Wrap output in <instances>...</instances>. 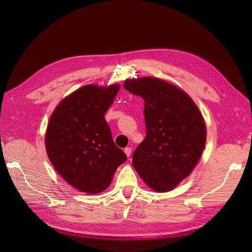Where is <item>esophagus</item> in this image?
I'll list each match as a JSON object with an SVG mask.
<instances>
[{"instance_id":"esophagus-1","label":"esophagus","mask_w":252,"mask_h":252,"mask_svg":"<svg viewBox=\"0 0 252 252\" xmlns=\"http://www.w3.org/2000/svg\"><path fill=\"white\" fill-rule=\"evenodd\" d=\"M124 151H125V154H126V156L129 158L131 156V148L130 147H126L125 149H124Z\"/></svg>"}]
</instances>
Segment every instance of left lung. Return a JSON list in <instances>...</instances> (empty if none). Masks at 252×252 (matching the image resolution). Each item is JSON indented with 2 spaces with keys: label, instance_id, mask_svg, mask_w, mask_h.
Returning a JSON list of instances; mask_svg holds the SVG:
<instances>
[{
  "label": "left lung",
  "instance_id": "1",
  "mask_svg": "<svg viewBox=\"0 0 252 252\" xmlns=\"http://www.w3.org/2000/svg\"><path fill=\"white\" fill-rule=\"evenodd\" d=\"M124 88L145 101L146 138L134 150L132 165L151 189L169 191L200 159L206 143L204 119L187 94L165 81L128 80Z\"/></svg>",
  "mask_w": 252,
  "mask_h": 252
}]
</instances>
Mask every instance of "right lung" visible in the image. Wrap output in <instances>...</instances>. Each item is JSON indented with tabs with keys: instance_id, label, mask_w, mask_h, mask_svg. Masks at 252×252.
I'll use <instances>...</instances> for the list:
<instances>
[{
	"instance_id": "right-lung-1",
	"label": "right lung",
	"mask_w": 252,
	"mask_h": 252,
	"mask_svg": "<svg viewBox=\"0 0 252 252\" xmlns=\"http://www.w3.org/2000/svg\"><path fill=\"white\" fill-rule=\"evenodd\" d=\"M119 85H87L59 104L46 131V151L58 173L80 191L105 190L127 157L116 146L104 116Z\"/></svg>"
}]
</instances>
